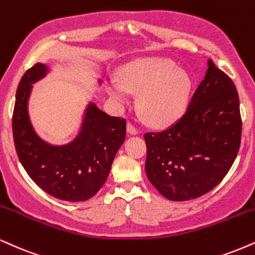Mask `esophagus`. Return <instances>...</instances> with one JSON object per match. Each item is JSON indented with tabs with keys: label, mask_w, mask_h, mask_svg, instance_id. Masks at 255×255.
I'll return each mask as SVG.
<instances>
[{
	"label": "esophagus",
	"mask_w": 255,
	"mask_h": 255,
	"mask_svg": "<svg viewBox=\"0 0 255 255\" xmlns=\"http://www.w3.org/2000/svg\"><path fill=\"white\" fill-rule=\"evenodd\" d=\"M127 130H128V133H129V134H137V131H139V129L136 128V126L131 124V122H128Z\"/></svg>",
	"instance_id": "34e87169"
}]
</instances>
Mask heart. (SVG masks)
<instances>
[{"mask_svg": "<svg viewBox=\"0 0 255 255\" xmlns=\"http://www.w3.org/2000/svg\"><path fill=\"white\" fill-rule=\"evenodd\" d=\"M119 82L109 87L110 96L125 104L129 91L138 93L137 107L146 122L162 126L176 121L188 106L191 78L182 67L170 59L147 58L122 67Z\"/></svg>", "mask_w": 255, "mask_h": 255, "instance_id": "obj_1", "label": "heart"}]
</instances>
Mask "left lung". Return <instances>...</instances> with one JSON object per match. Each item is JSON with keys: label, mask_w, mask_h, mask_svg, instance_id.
I'll return each mask as SVG.
<instances>
[{"label": "left lung", "mask_w": 255, "mask_h": 255, "mask_svg": "<svg viewBox=\"0 0 255 255\" xmlns=\"http://www.w3.org/2000/svg\"><path fill=\"white\" fill-rule=\"evenodd\" d=\"M240 101L234 82L209 60L184 115L162 131H147L145 170L165 198L189 201L219 185L241 143Z\"/></svg>", "instance_id": "left-lung-1"}]
</instances>
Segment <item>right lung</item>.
<instances>
[{"label":"right lung","mask_w":255,"mask_h":255,"mask_svg":"<svg viewBox=\"0 0 255 255\" xmlns=\"http://www.w3.org/2000/svg\"><path fill=\"white\" fill-rule=\"evenodd\" d=\"M45 72L44 64L36 63L19 83L11 119L15 149L26 172L45 192L63 201H87L106 183L126 139L127 122L90 104L77 139L67 146L47 145L34 133L27 113L30 84Z\"/></svg>","instance_id":"1"}]
</instances>
